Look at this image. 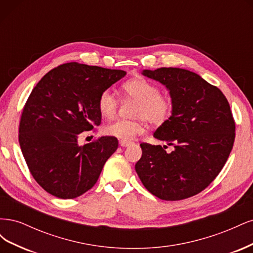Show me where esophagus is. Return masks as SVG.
<instances>
[{
  "mask_svg": "<svg viewBox=\"0 0 253 253\" xmlns=\"http://www.w3.org/2000/svg\"><path fill=\"white\" fill-rule=\"evenodd\" d=\"M119 144L121 145V147H128L129 144H132V142L131 141H126V140H120Z\"/></svg>",
  "mask_w": 253,
  "mask_h": 253,
  "instance_id": "1",
  "label": "esophagus"
}]
</instances>
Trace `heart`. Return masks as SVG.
<instances>
[{"instance_id":"obj_1","label":"heart","mask_w":253,"mask_h":253,"mask_svg":"<svg viewBox=\"0 0 253 253\" xmlns=\"http://www.w3.org/2000/svg\"><path fill=\"white\" fill-rule=\"evenodd\" d=\"M126 97L138 101L136 104L134 120L116 119L103 128L105 135L120 140H132L145 131L147 120L153 126H160L170 118L173 104L171 99L160 93V88L152 81L138 78L127 81L122 86ZM118 98L111 89H105L98 98V110L104 118H112L118 110Z\"/></svg>"}]
</instances>
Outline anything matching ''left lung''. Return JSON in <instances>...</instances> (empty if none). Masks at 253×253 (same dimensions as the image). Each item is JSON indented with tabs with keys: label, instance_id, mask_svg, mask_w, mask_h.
Segmentation results:
<instances>
[{
	"label": "left lung",
	"instance_id": "8db88e82",
	"mask_svg": "<svg viewBox=\"0 0 253 253\" xmlns=\"http://www.w3.org/2000/svg\"><path fill=\"white\" fill-rule=\"evenodd\" d=\"M145 77L169 89L173 111L154 137L167 145L141 143L135 165L143 186L164 201H180L202 192L215 179L230 155L235 122L225 95L200 75L183 68L144 70Z\"/></svg>",
	"mask_w": 253,
	"mask_h": 253
}]
</instances>
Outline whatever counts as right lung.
I'll list each match as a JSON object with an SVG mask.
<instances>
[{
	"instance_id": "right-lung-1",
	"label": "right lung",
	"mask_w": 253,
	"mask_h": 253,
	"mask_svg": "<svg viewBox=\"0 0 253 253\" xmlns=\"http://www.w3.org/2000/svg\"><path fill=\"white\" fill-rule=\"evenodd\" d=\"M126 73L70 62L49 71L22 112L19 142L33 177L49 194L71 200L93 188L117 138L79 145L82 132L101 124L98 98Z\"/></svg>"
}]
</instances>
